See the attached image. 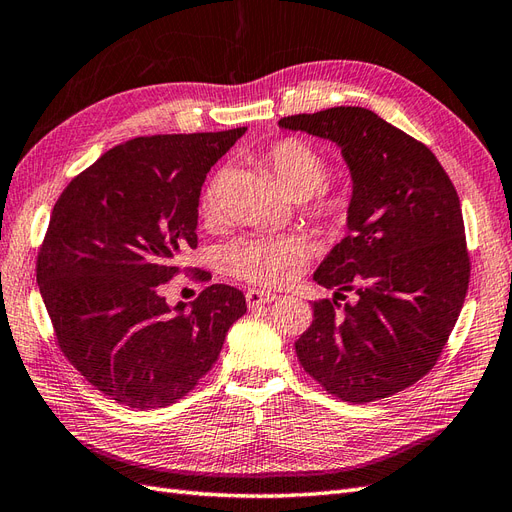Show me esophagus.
I'll list each match as a JSON object with an SVG mask.
<instances>
[{
  "mask_svg": "<svg viewBox=\"0 0 512 512\" xmlns=\"http://www.w3.org/2000/svg\"><path fill=\"white\" fill-rule=\"evenodd\" d=\"M276 298H279V296L272 294V291H264V289H248L246 291L248 309H257V306H261V304H270Z\"/></svg>",
  "mask_w": 512,
  "mask_h": 512,
  "instance_id": "34e87169",
  "label": "esophagus"
}]
</instances>
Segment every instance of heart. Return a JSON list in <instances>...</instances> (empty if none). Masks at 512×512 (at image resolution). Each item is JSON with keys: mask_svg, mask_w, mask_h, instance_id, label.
Returning a JSON list of instances; mask_svg holds the SVG:
<instances>
[{"mask_svg": "<svg viewBox=\"0 0 512 512\" xmlns=\"http://www.w3.org/2000/svg\"><path fill=\"white\" fill-rule=\"evenodd\" d=\"M272 178L283 191L304 197V210L321 223H341L347 216L352 197L345 188L321 186L328 178V160L311 143L296 137L276 141L259 156ZM216 180L208 182L199 199L201 214L210 218L216 212ZM306 248L291 236H259L242 238L227 246L225 268L236 279L276 287L294 281L304 264Z\"/></svg>", "mask_w": 512, "mask_h": 512, "instance_id": "heart-1", "label": "heart"}]
</instances>
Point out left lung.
Returning a JSON list of instances; mask_svg holds the SVG:
<instances>
[{
    "label": "left lung",
    "instance_id": "obj_1",
    "mask_svg": "<svg viewBox=\"0 0 512 512\" xmlns=\"http://www.w3.org/2000/svg\"><path fill=\"white\" fill-rule=\"evenodd\" d=\"M279 126L337 143L354 180L349 233L313 276L334 298L313 302L298 360L341 401L392 397L435 367L470 285L455 184L425 143L369 109L287 115ZM349 290L357 302L341 305Z\"/></svg>",
    "mask_w": 512,
    "mask_h": 512
}]
</instances>
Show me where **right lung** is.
Masks as SVG:
<instances>
[{
  "label": "right lung",
  "instance_id": "right-lung-1",
  "mask_svg": "<svg viewBox=\"0 0 512 512\" xmlns=\"http://www.w3.org/2000/svg\"><path fill=\"white\" fill-rule=\"evenodd\" d=\"M244 133L135 137L55 201L36 259L40 294L62 354L113 401L148 410L186 397L246 313L242 291L229 285L203 289L191 311L160 294L186 248H197L210 167Z\"/></svg>",
  "mask_w": 512,
  "mask_h": 512
}]
</instances>
